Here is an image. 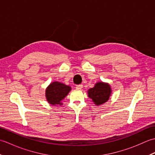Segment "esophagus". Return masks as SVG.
<instances>
[{
    "label": "esophagus",
    "instance_id": "1",
    "mask_svg": "<svg viewBox=\"0 0 155 155\" xmlns=\"http://www.w3.org/2000/svg\"><path fill=\"white\" fill-rule=\"evenodd\" d=\"M82 88H83V85L82 84L76 85V88H77V89H81Z\"/></svg>",
    "mask_w": 155,
    "mask_h": 155
}]
</instances>
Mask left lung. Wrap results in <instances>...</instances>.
I'll list each match as a JSON object with an SVG mask.
<instances>
[{"instance_id":"8db88e82","label":"left lung","mask_w":155,"mask_h":155,"mask_svg":"<svg viewBox=\"0 0 155 155\" xmlns=\"http://www.w3.org/2000/svg\"><path fill=\"white\" fill-rule=\"evenodd\" d=\"M111 93V88L107 84L98 83L88 91V97L93 99L95 104L100 105L107 102Z\"/></svg>"}]
</instances>
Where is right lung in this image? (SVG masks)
Here are the masks:
<instances>
[{
	"mask_svg": "<svg viewBox=\"0 0 155 155\" xmlns=\"http://www.w3.org/2000/svg\"><path fill=\"white\" fill-rule=\"evenodd\" d=\"M71 87L59 82L52 83L46 89V97L51 104H62L61 101L67 96Z\"/></svg>",
	"mask_w": 155,
	"mask_h": 155,
	"instance_id": "add662e5",
	"label": "right lung"
}]
</instances>
